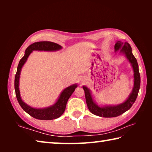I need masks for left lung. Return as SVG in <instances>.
Wrapping results in <instances>:
<instances>
[{
    "instance_id": "left-lung-1",
    "label": "left lung",
    "mask_w": 152,
    "mask_h": 152,
    "mask_svg": "<svg viewBox=\"0 0 152 152\" xmlns=\"http://www.w3.org/2000/svg\"><path fill=\"white\" fill-rule=\"evenodd\" d=\"M120 50V52L125 54L132 64L134 72V86L133 91L128 99L122 104L117 106H104L99 107L94 102L90 90L86 86H82L85 92L86 102L88 109L92 114L102 117H115L122 115L127 111L134 103L138 95L139 90L140 88V74L139 72V66L137 60L132 53V49L127 42L123 43L118 41L115 45V51Z\"/></svg>"
}]
</instances>
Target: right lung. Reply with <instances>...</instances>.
<instances>
[{
    "label": "right lung",
    "instance_id": "right-lung-1",
    "mask_svg": "<svg viewBox=\"0 0 152 152\" xmlns=\"http://www.w3.org/2000/svg\"><path fill=\"white\" fill-rule=\"evenodd\" d=\"M60 49H61V45L51 42H39L33 43V44L30 45L26 49L25 55L23 57L20 59L17 67V73L15 74V90L17 101L19 102L20 106L22 107V109L25 112L37 119L52 120L60 117L65 110L67 102H68L69 98L72 94L74 91H75L77 87V84H73V85L67 87L66 88L64 89L61 93L57 102L52 106L48 108H44V109H35V108L31 107L29 105L25 104L22 101L21 98L20 96V94L19 88V83L20 70H21L23 66L26 62L30 53L33 51H56L60 50Z\"/></svg>",
    "mask_w": 152,
    "mask_h": 152
}]
</instances>
